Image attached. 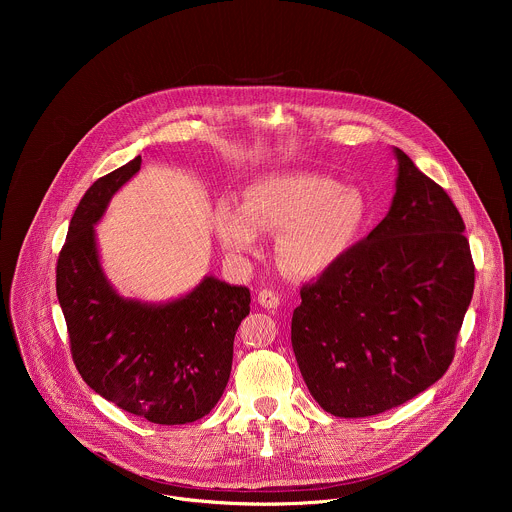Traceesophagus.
Instances as JSON below:
<instances>
[{
  "mask_svg": "<svg viewBox=\"0 0 512 512\" xmlns=\"http://www.w3.org/2000/svg\"><path fill=\"white\" fill-rule=\"evenodd\" d=\"M258 303L262 305V307H268V309H276L278 305H280V295L274 292V290H262V292L258 293Z\"/></svg>",
  "mask_w": 512,
  "mask_h": 512,
  "instance_id": "1",
  "label": "esophagus"
}]
</instances>
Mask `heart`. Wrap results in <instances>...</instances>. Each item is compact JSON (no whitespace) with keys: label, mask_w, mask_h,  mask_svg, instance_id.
I'll return each instance as SVG.
<instances>
[{"label":"heart","mask_w":512,"mask_h":512,"mask_svg":"<svg viewBox=\"0 0 512 512\" xmlns=\"http://www.w3.org/2000/svg\"><path fill=\"white\" fill-rule=\"evenodd\" d=\"M368 217V203L357 187L315 173H284L252 183L244 207L219 201L213 224L220 244L236 254L258 252L260 232H280V266L292 276L313 278L353 248Z\"/></svg>","instance_id":"1"}]
</instances>
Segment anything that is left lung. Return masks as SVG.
Wrapping results in <instances>:
<instances>
[{"label": "left lung", "mask_w": 512, "mask_h": 512, "mask_svg": "<svg viewBox=\"0 0 512 512\" xmlns=\"http://www.w3.org/2000/svg\"><path fill=\"white\" fill-rule=\"evenodd\" d=\"M388 215L301 286L292 347L317 404L339 418L396 408L438 382L475 288L465 224L449 195L396 147Z\"/></svg>", "instance_id": "8db88e82"}]
</instances>
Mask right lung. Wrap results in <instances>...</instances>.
Here are the masks:
<instances>
[{
    "mask_svg": "<svg viewBox=\"0 0 512 512\" xmlns=\"http://www.w3.org/2000/svg\"><path fill=\"white\" fill-rule=\"evenodd\" d=\"M140 165L138 155L94 181L80 199L57 260V295L82 380L134 416L177 426L217 406L230 378L236 329L250 313V290L211 276L165 305L112 290L98 262L94 224Z\"/></svg>",
    "mask_w": 512,
    "mask_h": 512,
    "instance_id": "obj_1",
    "label": "right lung"
}]
</instances>
